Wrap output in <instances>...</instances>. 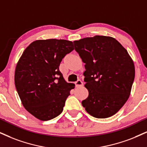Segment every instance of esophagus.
<instances>
[{
	"mask_svg": "<svg viewBox=\"0 0 147 147\" xmlns=\"http://www.w3.org/2000/svg\"><path fill=\"white\" fill-rule=\"evenodd\" d=\"M75 85H76V87H81L83 85V83L82 82L81 80H77V81L75 82Z\"/></svg>",
	"mask_w": 147,
	"mask_h": 147,
	"instance_id": "34e87169",
	"label": "esophagus"
}]
</instances>
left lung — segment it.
Wrapping results in <instances>:
<instances>
[{
	"label": "left lung",
	"instance_id": "8db88e82",
	"mask_svg": "<svg viewBox=\"0 0 147 147\" xmlns=\"http://www.w3.org/2000/svg\"><path fill=\"white\" fill-rule=\"evenodd\" d=\"M73 42L85 64L83 75L89 96L81 104L94 117H110L121 109L130 95L135 77L132 59L111 36L96 35Z\"/></svg>",
	"mask_w": 147,
	"mask_h": 147
}]
</instances>
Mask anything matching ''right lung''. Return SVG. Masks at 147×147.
<instances>
[{
    "mask_svg": "<svg viewBox=\"0 0 147 147\" xmlns=\"http://www.w3.org/2000/svg\"><path fill=\"white\" fill-rule=\"evenodd\" d=\"M74 49L64 39L36 40L24 50L15 70V85L26 110L40 121L62 112L74 83H67L59 70L61 61Z\"/></svg>",
    "mask_w": 147,
    "mask_h": 147,
    "instance_id": "add662e5",
    "label": "right lung"
}]
</instances>
